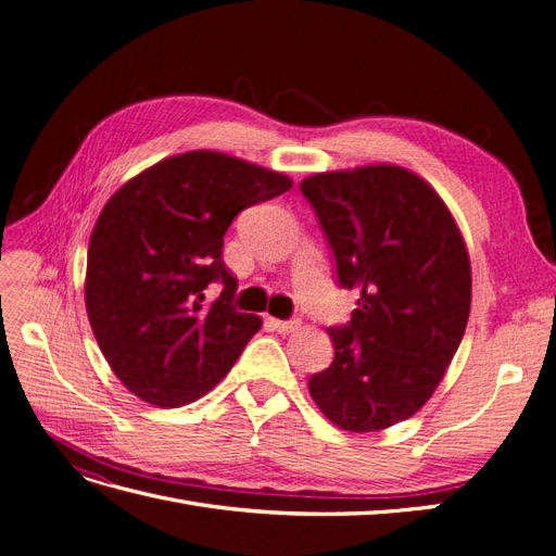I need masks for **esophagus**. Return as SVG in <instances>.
Masks as SVG:
<instances>
[{
  "label": "esophagus",
  "mask_w": 556,
  "mask_h": 556,
  "mask_svg": "<svg viewBox=\"0 0 556 556\" xmlns=\"http://www.w3.org/2000/svg\"><path fill=\"white\" fill-rule=\"evenodd\" d=\"M268 325H271L274 331L278 333H292L299 329V319H276V317H268Z\"/></svg>",
  "instance_id": "1"
}]
</instances>
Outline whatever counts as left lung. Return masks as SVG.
I'll list each match as a JSON object with an SVG mask.
<instances>
[{
	"instance_id": "obj_1",
	"label": "left lung",
	"mask_w": 556,
	"mask_h": 556,
	"mask_svg": "<svg viewBox=\"0 0 556 556\" xmlns=\"http://www.w3.org/2000/svg\"><path fill=\"white\" fill-rule=\"evenodd\" d=\"M333 250L341 288L357 290L343 327H329L333 362L308 378L336 427L380 431L435 392L470 313V260L445 201L394 164L301 180Z\"/></svg>"
}]
</instances>
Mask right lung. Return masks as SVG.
I'll return each mask as SVG.
<instances>
[{"instance_id":"right-lung-1","label":"right lung","mask_w":556,"mask_h":556,"mask_svg":"<svg viewBox=\"0 0 556 556\" xmlns=\"http://www.w3.org/2000/svg\"><path fill=\"white\" fill-rule=\"evenodd\" d=\"M292 188L213 150L166 157L127 180L90 237L86 308L99 350L131 394L178 408L211 392L262 319L239 313L223 237L243 208ZM223 281L211 305L203 290Z\"/></svg>"}]
</instances>
